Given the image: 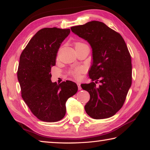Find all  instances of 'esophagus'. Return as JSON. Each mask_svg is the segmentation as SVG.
Listing matches in <instances>:
<instances>
[{
  "instance_id": "esophagus-1",
  "label": "esophagus",
  "mask_w": 150,
  "mask_h": 150,
  "mask_svg": "<svg viewBox=\"0 0 150 150\" xmlns=\"http://www.w3.org/2000/svg\"><path fill=\"white\" fill-rule=\"evenodd\" d=\"M77 86H78V89L79 90V91H80V90L82 89V88H81V83L79 82H77Z\"/></svg>"
}]
</instances>
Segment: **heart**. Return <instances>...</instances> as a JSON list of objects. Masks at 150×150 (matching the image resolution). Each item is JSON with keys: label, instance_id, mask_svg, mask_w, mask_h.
I'll use <instances>...</instances> for the list:
<instances>
[{"label": "heart", "instance_id": "1", "mask_svg": "<svg viewBox=\"0 0 150 150\" xmlns=\"http://www.w3.org/2000/svg\"><path fill=\"white\" fill-rule=\"evenodd\" d=\"M81 44H83V43L76 42L75 47L76 46H78ZM84 71H85V69H84V67H79L75 68V69L69 70V72H68V74H69L70 76H71V77H73V78L76 79H79L81 78L82 73H83Z\"/></svg>", "mask_w": 150, "mask_h": 150}]
</instances>
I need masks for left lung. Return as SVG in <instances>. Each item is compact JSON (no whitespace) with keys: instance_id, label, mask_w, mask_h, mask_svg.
Here are the masks:
<instances>
[{"instance_id":"8db88e82","label":"left lung","mask_w":150,"mask_h":150,"mask_svg":"<svg viewBox=\"0 0 150 150\" xmlns=\"http://www.w3.org/2000/svg\"><path fill=\"white\" fill-rule=\"evenodd\" d=\"M71 29L92 48L93 63L89 71L92 82L81 84L91 97L84 110L95 119L112 117L123 105L132 84L131 56L126 43L119 33L98 21ZM98 81L101 85L96 87Z\"/></svg>"}]
</instances>
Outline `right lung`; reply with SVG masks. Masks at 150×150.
Segmentation results:
<instances>
[{
    "instance_id": "1",
    "label": "right lung",
    "mask_w": 150,
    "mask_h": 150,
    "mask_svg": "<svg viewBox=\"0 0 150 150\" xmlns=\"http://www.w3.org/2000/svg\"><path fill=\"white\" fill-rule=\"evenodd\" d=\"M69 33V29L43 28L31 38L20 55L18 79L21 97L40 121L63 119L67 100L77 92V85L72 81L58 84L50 80L58 49Z\"/></svg>"
}]
</instances>
